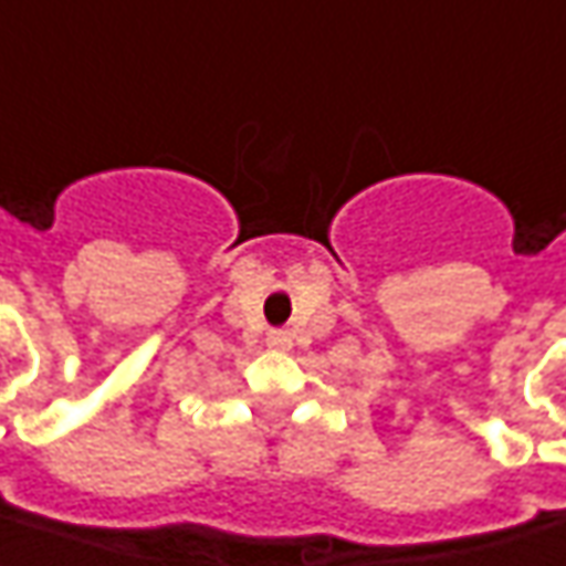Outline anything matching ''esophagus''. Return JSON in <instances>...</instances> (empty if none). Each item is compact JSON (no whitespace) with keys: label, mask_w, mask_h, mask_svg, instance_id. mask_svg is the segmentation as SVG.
<instances>
[{"label":"esophagus","mask_w":566,"mask_h":566,"mask_svg":"<svg viewBox=\"0 0 566 566\" xmlns=\"http://www.w3.org/2000/svg\"><path fill=\"white\" fill-rule=\"evenodd\" d=\"M266 346L270 349H279L284 352L291 346V337H287V331H270V337H266Z\"/></svg>","instance_id":"34e87169"}]
</instances>
